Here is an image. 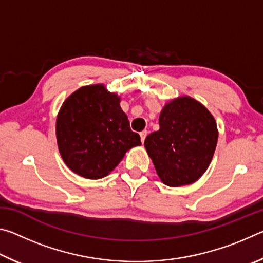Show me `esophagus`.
<instances>
[{"mask_svg": "<svg viewBox=\"0 0 263 263\" xmlns=\"http://www.w3.org/2000/svg\"><path fill=\"white\" fill-rule=\"evenodd\" d=\"M146 136H147V131L144 130L140 132V139H141V142H144L145 139H146Z\"/></svg>", "mask_w": 263, "mask_h": 263, "instance_id": "1", "label": "esophagus"}]
</instances>
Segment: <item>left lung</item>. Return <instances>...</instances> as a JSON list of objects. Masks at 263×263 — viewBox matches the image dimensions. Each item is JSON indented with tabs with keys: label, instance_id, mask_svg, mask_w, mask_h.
<instances>
[{
	"label": "left lung",
	"instance_id": "1",
	"mask_svg": "<svg viewBox=\"0 0 263 263\" xmlns=\"http://www.w3.org/2000/svg\"><path fill=\"white\" fill-rule=\"evenodd\" d=\"M159 125L160 130L145 139L159 177L169 186L194 183L205 173L215 153V118L199 102L179 97L162 109Z\"/></svg>",
	"mask_w": 263,
	"mask_h": 263
}]
</instances>
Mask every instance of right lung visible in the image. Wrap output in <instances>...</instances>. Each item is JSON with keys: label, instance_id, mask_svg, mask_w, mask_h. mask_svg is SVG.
<instances>
[{"label": "right lung", "instance_id": "add662e5", "mask_svg": "<svg viewBox=\"0 0 263 263\" xmlns=\"http://www.w3.org/2000/svg\"><path fill=\"white\" fill-rule=\"evenodd\" d=\"M119 97L103 84L80 88L64 102L57 118L62 159L78 175L102 179L114 171L140 136L130 127Z\"/></svg>", "mask_w": 263, "mask_h": 263}]
</instances>
